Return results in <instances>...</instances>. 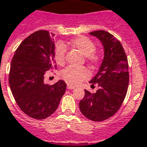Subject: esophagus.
<instances>
[{
    "label": "esophagus",
    "mask_w": 147,
    "mask_h": 147,
    "mask_svg": "<svg viewBox=\"0 0 147 147\" xmlns=\"http://www.w3.org/2000/svg\"><path fill=\"white\" fill-rule=\"evenodd\" d=\"M67 88H69V89H73V88H75L76 87H74V86H70V85H68V86H67Z\"/></svg>",
    "instance_id": "1"
}]
</instances>
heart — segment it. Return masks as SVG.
Here are the masks:
<instances>
[{
  "label": "heart",
  "mask_w": 147,
  "mask_h": 147,
  "mask_svg": "<svg viewBox=\"0 0 147 147\" xmlns=\"http://www.w3.org/2000/svg\"><path fill=\"white\" fill-rule=\"evenodd\" d=\"M69 45L77 49L85 56L86 61L91 65H96L99 61V54L95 50L96 45L93 41L85 36L77 37L70 41ZM66 49L62 44H58L55 49V59L58 65H64L65 63ZM88 69L85 67L73 68L68 67L61 72V78L69 85L76 86L88 77Z\"/></svg>",
  "instance_id": "1"
}]
</instances>
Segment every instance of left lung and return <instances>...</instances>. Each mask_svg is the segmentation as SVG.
Segmentation results:
<instances>
[{
	"instance_id": "1",
	"label": "left lung",
	"mask_w": 147,
	"mask_h": 147,
	"mask_svg": "<svg viewBox=\"0 0 147 147\" xmlns=\"http://www.w3.org/2000/svg\"><path fill=\"white\" fill-rule=\"evenodd\" d=\"M90 34L100 40L104 48V58L98 71L89 82L98 84L96 93L85 90L79 102L81 113L95 122L106 120L120 108L129 86V66L126 55L120 41L106 31H96Z\"/></svg>"
}]
</instances>
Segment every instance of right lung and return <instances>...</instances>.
<instances>
[{
    "instance_id": "1",
    "label": "right lung",
    "mask_w": 147,
    "mask_h": 147,
    "mask_svg": "<svg viewBox=\"0 0 147 147\" xmlns=\"http://www.w3.org/2000/svg\"><path fill=\"white\" fill-rule=\"evenodd\" d=\"M55 48L53 36L40 30L21 42L11 61L9 85L12 95L19 108L36 119L53 114L66 90L63 80L52 86L44 82L45 74L55 63Z\"/></svg>"
}]
</instances>
